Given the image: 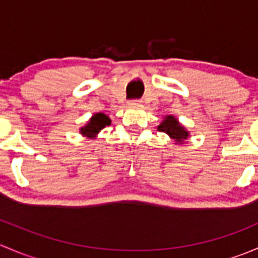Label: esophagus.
Wrapping results in <instances>:
<instances>
[{
    "label": "esophagus",
    "mask_w": 258,
    "mask_h": 258,
    "mask_svg": "<svg viewBox=\"0 0 258 258\" xmlns=\"http://www.w3.org/2000/svg\"><path fill=\"white\" fill-rule=\"evenodd\" d=\"M141 102H142L141 100H131L128 102V105L130 106H140V105H141Z\"/></svg>",
    "instance_id": "obj_1"
}]
</instances>
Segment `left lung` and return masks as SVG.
I'll use <instances>...</instances> for the list:
<instances>
[{"label": "left lung", "mask_w": 258, "mask_h": 258, "mask_svg": "<svg viewBox=\"0 0 258 258\" xmlns=\"http://www.w3.org/2000/svg\"><path fill=\"white\" fill-rule=\"evenodd\" d=\"M158 131L170 135L171 139L176 140V142H181V144L183 142V140H186L188 137V132L172 116H168L166 117V119H163L162 123L158 126Z\"/></svg>", "instance_id": "left-lung-1"}]
</instances>
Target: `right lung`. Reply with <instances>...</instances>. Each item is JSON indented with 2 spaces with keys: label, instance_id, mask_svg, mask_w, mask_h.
<instances>
[{
  "label": "right lung",
  "instance_id": "obj_1",
  "mask_svg": "<svg viewBox=\"0 0 258 258\" xmlns=\"http://www.w3.org/2000/svg\"><path fill=\"white\" fill-rule=\"evenodd\" d=\"M108 124H111V119L108 118L106 114L96 113L93 114L92 118L90 119L87 126L81 128V134L85 135V136H93V135H96L97 132H100L103 127L108 126Z\"/></svg>",
  "mask_w": 258,
  "mask_h": 258
}]
</instances>
